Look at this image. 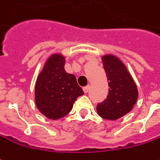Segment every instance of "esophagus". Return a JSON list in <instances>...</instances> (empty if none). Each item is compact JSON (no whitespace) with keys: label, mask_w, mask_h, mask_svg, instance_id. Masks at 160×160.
I'll use <instances>...</instances> for the list:
<instances>
[{"label":"esophagus","mask_w":160,"mask_h":160,"mask_svg":"<svg viewBox=\"0 0 160 160\" xmlns=\"http://www.w3.org/2000/svg\"><path fill=\"white\" fill-rule=\"evenodd\" d=\"M89 89H90V86H87V87H85V88H83V91L85 93H87V92H88V91H89Z\"/></svg>","instance_id":"esophagus-1"}]
</instances>
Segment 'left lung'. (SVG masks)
Wrapping results in <instances>:
<instances>
[{
    "instance_id": "obj_1",
    "label": "left lung",
    "mask_w": 160,
    "mask_h": 160,
    "mask_svg": "<svg viewBox=\"0 0 160 160\" xmlns=\"http://www.w3.org/2000/svg\"><path fill=\"white\" fill-rule=\"evenodd\" d=\"M102 62L109 91L107 99L97 105V112L103 119L115 120L132 109L138 99V89L127 67L119 58L104 55Z\"/></svg>"
}]
</instances>
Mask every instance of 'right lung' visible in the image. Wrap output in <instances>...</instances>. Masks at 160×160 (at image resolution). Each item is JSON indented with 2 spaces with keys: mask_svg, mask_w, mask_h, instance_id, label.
<instances>
[{
  "mask_svg": "<svg viewBox=\"0 0 160 160\" xmlns=\"http://www.w3.org/2000/svg\"><path fill=\"white\" fill-rule=\"evenodd\" d=\"M64 66V56L59 53L51 55L35 83L36 107L50 119L65 117L77 98L84 94L75 76L66 72Z\"/></svg>",
  "mask_w": 160,
  "mask_h": 160,
  "instance_id": "1",
  "label": "right lung"
}]
</instances>
